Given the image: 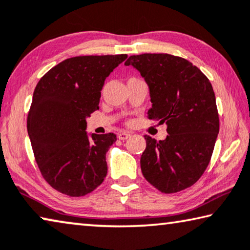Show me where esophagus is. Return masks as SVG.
<instances>
[{
  "label": "esophagus",
  "instance_id": "34e87169",
  "mask_svg": "<svg viewBox=\"0 0 250 250\" xmlns=\"http://www.w3.org/2000/svg\"><path fill=\"white\" fill-rule=\"evenodd\" d=\"M129 136H130L129 132H121L120 134H118V138H120V140H122V141L127 140Z\"/></svg>",
  "mask_w": 250,
  "mask_h": 250
}]
</instances>
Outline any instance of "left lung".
Segmentation results:
<instances>
[{
	"label": "left lung",
	"mask_w": 250,
	"mask_h": 250,
	"mask_svg": "<svg viewBox=\"0 0 250 250\" xmlns=\"http://www.w3.org/2000/svg\"><path fill=\"white\" fill-rule=\"evenodd\" d=\"M140 71L149 89V120L165 123L163 141L145 135L144 178L163 193L187 189L200 179L212 155L219 115L212 86L190 61L167 53L130 56L125 66Z\"/></svg>",
	"instance_id": "1"
}]
</instances>
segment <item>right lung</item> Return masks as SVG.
<instances>
[{"instance_id":"right-lung-1","label":"right lung","mask_w":250,"mask_h":250,"mask_svg":"<svg viewBox=\"0 0 250 250\" xmlns=\"http://www.w3.org/2000/svg\"><path fill=\"white\" fill-rule=\"evenodd\" d=\"M127 55L80 56L57 64L39 80L28 115V134L40 172L53 189L70 197L90 193L107 174L113 133L86 132L99 109L105 79Z\"/></svg>"}]
</instances>
